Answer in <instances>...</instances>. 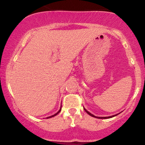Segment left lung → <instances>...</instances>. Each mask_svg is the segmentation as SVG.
<instances>
[{
  "mask_svg": "<svg viewBox=\"0 0 145 145\" xmlns=\"http://www.w3.org/2000/svg\"><path fill=\"white\" fill-rule=\"evenodd\" d=\"M84 110H85V112L87 113V114H89L90 116H93V117H96L95 116H94L93 114H91V113H90L89 112H88L87 110H86L85 109V108H84ZM115 115H113V116H108V117H96V118H98V119H109V118H112V117H113V116H114Z\"/></svg>",
  "mask_w": 145,
  "mask_h": 145,
  "instance_id": "1",
  "label": "left lung"
}]
</instances>
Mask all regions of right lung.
<instances>
[{"mask_svg":"<svg viewBox=\"0 0 145 145\" xmlns=\"http://www.w3.org/2000/svg\"><path fill=\"white\" fill-rule=\"evenodd\" d=\"M61 107H62V106H61ZM61 109H60V110H59V112H56L55 114H54V115H52V116H49V117H48V118H47V119H48V118H51V117H53V116H54L57 115V114H59V113L60 112H61Z\"/></svg>","mask_w":145,"mask_h":145,"instance_id":"add662e5","label":"right lung"}]
</instances>
